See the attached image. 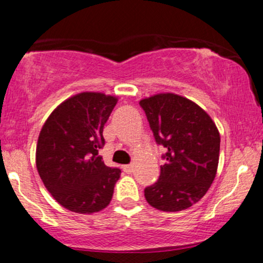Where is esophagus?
<instances>
[{
  "mask_svg": "<svg viewBox=\"0 0 263 263\" xmlns=\"http://www.w3.org/2000/svg\"><path fill=\"white\" fill-rule=\"evenodd\" d=\"M135 170L134 164H126V166H123V171L126 172V174H132Z\"/></svg>",
  "mask_w": 263,
  "mask_h": 263,
  "instance_id": "1",
  "label": "esophagus"
}]
</instances>
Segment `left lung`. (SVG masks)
Returning a JSON list of instances; mask_svg holds the SVG:
<instances>
[{"mask_svg": "<svg viewBox=\"0 0 263 263\" xmlns=\"http://www.w3.org/2000/svg\"><path fill=\"white\" fill-rule=\"evenodd\" d=\"M156 142L167 149L158 181L145 190L147 202L164 212L189 209L206 195L217 174L220 132L193 101L162 92L140 101Z\"/></svg>", "mask_w": 263, "mask_h": 263, "instance_id": "8db88e82", "label": "left lung"}]
</instances>
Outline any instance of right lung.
<instances>
[{"instance_id":"obj_1","label":"right lung","mask_w":263,"mask_h":263,"mask_svg":"<svg viewBox=\"0 0 263 263\" xmlns=\"http://www.w3.org/2000/svg\"><path fill=\"white\" fill-rule=\"evenodd\" d=\"M117 101L102 92H81L60 103L43 123L37 171L52 197L68 211L91 215L112 200L121 171L106 166L99 149Z\"/></svg>"}]
</instances>
